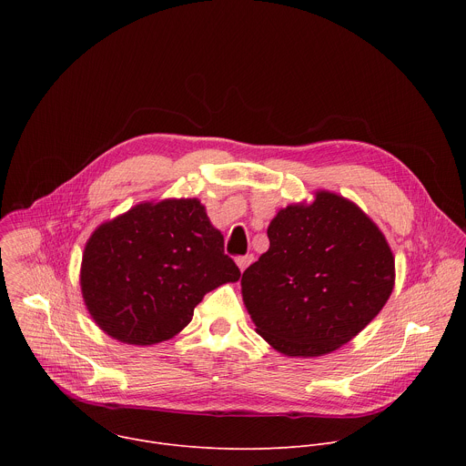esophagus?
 Wrapping results in <instances>:
<instances>
[{
    "mask_svg": "<svg viewBox=\"0 0 466 466\" xmlns=\"http://www.w3.org/2000/svg\"><path fill=\"white\" fill-rule=\"evenodd\" d=\"M250 261H252V254H247V256H239V258H236V263H238V268H239V271H241V273L248 268Z\"/></svg>",
    "mask_w": 466,
    "mask_h": 466,
    "instance_id": "obj_1",
    "label": "esophagus"
}]
</instances>
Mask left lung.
<instances>
[{"label":"left lung","instance_id":"left-lung-1","mask_svg":"<svg viewBox=\"0 0 466 466\" xmlns=\"http://www.w3.org/2000/svg\"><path fill=\"white\" fill-rule=\"evenodd\" d=\"M269 250L245 269L243 302L275 350L315 358L349 343L394 288V256L381 230L349 198L317 191L282 208Z\"/></svg>","mask_w":466,"mask_h":466}]
</instances>
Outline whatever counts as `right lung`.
Wrapping results in <instances>:
<instances>
[{
    "mask_svg": "<svg viewBox=\"0 0 466 466\" xmlns=\"http://www.w3.org/2000/svg\"><path fill=\"white\" fill-rule=\"evenodd\" d=\"M241 277L197 198L142 203L90 236L81 291L96 324L128 345H155L187 326L203 297Z\"/></svg>",
    "mask_w": 466,
    "mask_h": 466,
    "instance_id": "add662e5",
    "label": "right lung"
}]
</instances>
